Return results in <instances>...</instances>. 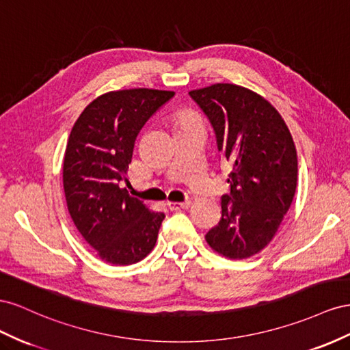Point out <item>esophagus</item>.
<instances>
[{"instance_id":"1","label":"esophagus","mask_w":350,"mask_h":350,"mask_svg":"<svg viewBox=\"0 0 350 350\" xmlns=\"http://www.w3.org/2000/svg\"><path fill=\"white\" fill-rule=\"evenodd\" d=\"M189 205H191V201H183V202H173V201H168L167 202V206L172 209V211H178V209H183V208H187Z\"/></svg>"}]
</instances>
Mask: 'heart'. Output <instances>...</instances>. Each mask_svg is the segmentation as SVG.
Instances as JSON below:
<instances>
[{
  "mask_svg": "<svg viewBox=\"0 0 350 350\" xmlns=\"http://www.w3.org/2000/svg\"><path fill=\"white\" fill-rule=\"evenodd\" d=\"M198 120H199V118H198L193 113H191V111H183V113L178 114L177 123L180 124V123H186V122H198Z\"/></svg>",
  "mask_w": 350,
  "mask_h": 350,
  "instance_id": "obj_1",
  "label": "heart"
}]
</instances>
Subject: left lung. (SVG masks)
Returning <instances> with one entry per match:
<instances>
[{
    "label": "left lung",
    "mask_w": 350,
    "mask_h": 350,
    "mask_svg": "<svg viewBox=\"0 0 350 350\" xmlns=\"http://www.w3.org/2000/svg\"><path fill=\"white\" fill-rule=\"evenodd\" d=\"M211 123L218 152L232 167L221 219L205 234L215 252L249 258L271 242L291 208L297 155L291 132L267 99L233 83L189 92Z\"/></svg>",
    "instance_id": "left-lung-1"
}]
</instances>
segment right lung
<instances>
[{"mask_svg": "<svg viewBox=\"0 0 350 350\" xmlns=\"http://www.w3.org/2000/svg\"><path fill=\"white\" fill-rule=\"evenodd\" d=\"M172 91L126 89L89 104L70 132L63 164L68 214L108 264L131 265L152 251L164 213L151 211L126 187L136 136Z\"/></svg>", "mask_w": 350, "mask_h": 350, "instance_id": "obj_1", "label": "right lung"}]
</instances>
